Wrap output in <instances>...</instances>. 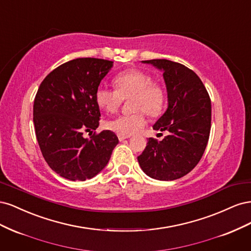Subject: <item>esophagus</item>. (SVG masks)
I'll return each instance as SVG.
<instances>
[{
  "label": "esophagus",
  "mask_w": 251,
  "mask_h": 251,
  "mask_svg": "<svg viewBox=\"0 0 251 251\" xmlns=\"http://www.w3.org/2000/svg\"><path fill=\"white\" fill-rule=\"evenodd\" d=\"M130 138V136H123V135H118V139L119 141H123L125 139H128Z\"/></svg>",
  "instance_id": "1"
}]
</instances>
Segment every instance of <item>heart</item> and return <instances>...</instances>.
Masks as SVG:
<instances>
[{"instance_id":"1","label":"heart","mask_w":251,"mask_h":251,"mask_svg":"<svg viewBox=\"0 0 251 251\" xmlns=\"http://www.w3.org/2000/svg\"><path fill=\"white\" fill-rule=\"evenodd\" d=\"M115 90L105 87L97 88L95 100L101 110L115 113L124 100H130L131 114L121 115L109 120L105 126L117 135L131 136L146 126V115L157 117L160 115L165 103L164 89L153 82V77L140 69H128L114 78Z\"/></svg>"}]
</instances>
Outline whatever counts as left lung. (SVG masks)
<instances>
[{
	"instance_id": "8db88e82",
	"label": "left lung",
	"mask_w": 251,
	"mask_h": 251,
	"mask_svg": "<svg viewBox=\"0 0 251 251\" xmlns=\"http://www.w3.org/2000/svg\"><path fill=\"white\" fill-rule=\"evenodd\" d=\"M142 63L163 72L169 105L153 128L169 135L159 142L149 138L138 162L151 178L176 180L191 172L204 154L210 133V98L198 75L184 65L169 59Z\"/></svg>"
}]
</instances>
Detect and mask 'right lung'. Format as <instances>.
Returning <instances> with one entry per match:
<instances>
[{
  "mask_svg": "<svg viewBox=\"0 0 251 251\" xmlns=\"http://www.w3.org/2000/svg\"><path fill=\"white\" fill-rule=\"evenodd\" d=\"M113 62L83 57L51 71L37 90L33 124L43 157L52 171L71 181L93 178L108 164L118 138L102 131L90 138L83 133L100 126L95 92ZM92 133V132H91Z\"/></svg>",
  "mask_w": 251,
  "mask_h": 251,
  "instance_id": "add662e5",
  "label": "right lung"
}]
</instances>
